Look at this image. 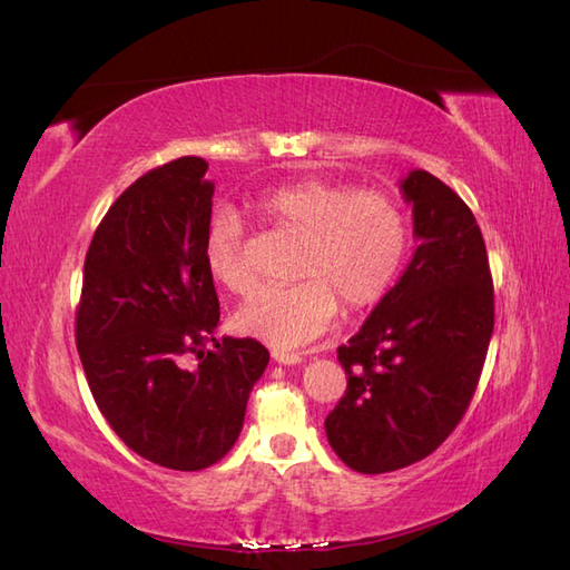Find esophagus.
Wrapping results in <instances>:
<instances>
[{
    "label": "esophagus",
    "instance_id": "obj_1",
    "mask_svg": "<svg viewBox=\"0 0 570 570\" xmlns=\"http://www.w3.org/2000/svg\"><path fill=\"white\" fill-rule=\"evenodd\" d=\"M272 356H274V362L288 364V366H291V364H301V360H303L301 354H296V352H284V350H274Z\"/></svg>",
    "mask_w": 570,
    "mask_h": 570
}]
</instances>
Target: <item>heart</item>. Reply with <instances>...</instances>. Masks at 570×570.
I'll return each instance as SVG.
<instances>
[{"label": "heart", "mask_w": 570, "mask_h": 570, "mask_svg": "<svg viewBox=\"0 0 570 570\" xmlns=\"http://www.w3.org/2000/svg\"><path fill=\"white\" fill-rule=\"evenodd\" d=\"M276 230L301 237L294 286H264L235 313V327L272 347L294 350L323 335L337 308L374 306L393 284L407 247L401 204L376 189L306 179L276 187L257 202ZM210 276L233 294L255 286L243 223L218 210L204 235Z\"/></svg>", "instance_id": "obj_1"}]
</instances>
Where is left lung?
<instances>
[{"label": "left lung", "instance_id": "1", "mask_svg": "<svg viewBox=\"0 0 570 570\" xmlns=\"http://www.w3.org/2000/svg\"><path fill=\"white\" fill-rule=\"evenodd\" d=\"M415 255L360 333L337 347L347 391L325 417L352 471L389 473L430 456L464 417L491 345L493 276L479 223L461 196L413 169Z\"/></svg>", "mask_w": 570, "mask_h": 570}]
</instances>
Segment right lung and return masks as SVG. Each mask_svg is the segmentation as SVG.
Wrapping results in <instances>:
<instances>
[{
  "instance_id": "right-lung-1",
  "label": "right lung",
  "mask_w": 570,
  "mask_h": 570,
  "mask_svg": "<svg viewBox=\"0 0 570 570\" xmlns=\"http://www.w3.org/2000/svg\"><path fill=\"white\" fill-rule=\"evenodd\" d=\"M206 169L202 157H179L116 198L87 249L75 317L101 415L136 454L175 471L208 469L230 452L269 364L253 337H214L220 306L204 259L214 206ZM187 353L197 354L194 367Z\"/></svg>"
}]
</instances>
